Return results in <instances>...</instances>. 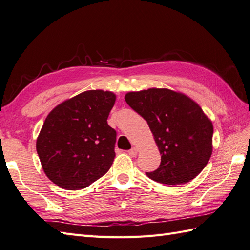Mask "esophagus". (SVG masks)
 I'll use <instances>...</instances> for the list:
<instances>
[{"label":"esophagus","mask_w":250,"mask_h":250,"mask_svg":"<svg viewBox=\"0 0 250 250\" xmlns=\"http://www.w3.org/2000/svg\"><path fill=\"white\" fill-rule=\"evenodd\" d=\"M129 155L132 157H135L137 155V149L136 148H132L131 150H129Z\"/></svg>","instance_id":"34e87169"}]
</instances>
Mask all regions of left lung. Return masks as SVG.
Segmentation results:
<instances>
[{"label": "left lung", "mask_w": 250, "mask_h": 250, "mask_svg": "<svg viewBox=\"0 0 250 250\" xmlns=\"http://www.w3.org/2000/svg\"><path fill=\"white\" fill-rule=\"evenodd\" d=\"M125 99L148 123L162 155L159 167L146 176L182 185L201 173L212 154L213 125L196 102L168 88L131 92Z\"/></svg>", "instance_id": "8db88e82"}]
</instances>
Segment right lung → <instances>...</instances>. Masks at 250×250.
<instances>
[{
    "label": "right lung",
    "mask_w": 250,
    "mask_h": 250,
    "mask_svg": "<svg viewBox=\"0 0 250 250\" xmlns=\"http://www.w3.org/2000/svg\"><path fill=\"white\" fill-rule=\"evenodd\" d=\"M115 100L111 92L93 89L62 102L47 115L37 138V153L57 186L86 188L111 168L116 131L106 119Z\"/></svg>",
    "instance_id": "1"
}]
</instances>
